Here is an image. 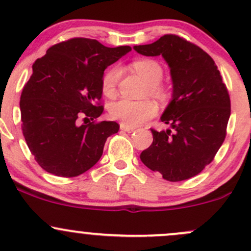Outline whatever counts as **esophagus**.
I'll list each match as a JSON object with an SVG mask.
<instances>
[{
  "instance_id": "obj_1",
  "label": "esophagus",
  "mask_w": 251,
  "mask_h": 251,
  "mask_svg": "<svg viewBox=\"0 0 251 251\" xmlns=\"http://www.w3.org/2000/svg\"><path fill=\"white\" fill-rule=\"evenodd\" d=\"M120 129H123V131H125V132H128V133H131V132H133L134 131V127H129V126H126V125H120Z\"/></svg>"
}]
</instances>
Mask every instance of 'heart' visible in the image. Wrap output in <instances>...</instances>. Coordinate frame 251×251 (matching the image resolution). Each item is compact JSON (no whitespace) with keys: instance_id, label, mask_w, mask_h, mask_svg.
I'll use <instances>...</instances> for the list:
<instances>
[{"instance_id":"b5f03b06","label":"heart","mask_w":251,"mask_h":251,"mask_svg":"<svg viewBox=\"0 0 251 251\" xmlns=\"http://www.w3.org/2000/svg\"><path fill=\"white\" fill-rule=\"evenodd\" d=\"M132 68L143 77L148 83V92L150 96L163 99L165 98V89L160 86L164 71L159 62L151 59L137 60L132 63ZM120 68L118 66L109 68L102 77L103 93L113 96L116 93L117 85L120 79ZM157 112V107L150 100L133 101L128 99H120L109 105V116L113 119L119 120L123 125L135 127L142 125L144 122L151 119Z\"/></svg>"}]
</instances>
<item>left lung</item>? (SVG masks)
<instances>
[{
	"instance_id": "left-lung-1",
	"label": "left lung",
	"mask_w": 251,
	"mask_h": 251,
	"mask_svg": "<svg viewBox=\"0 0 251 251\" xmlns=\"http://www.w3.org/2000/svg\"><path fill=\"white\" fill-rule=\"evenodd\" d=\"M133 48L145 56L162 55L172 80V99L160 117L171 128L151 129L153 142L140 160L166 180L195 177L226 139L230 98L220 71L208 53L177 35Z\"/></svg>"
}]
</instances>
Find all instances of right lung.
I'll return each mask as SVG.
<instances>
[{"mask_svg": "<svg viewBox=\"0 0 251 251\" xmlns=\"http://www.w3.org/2000/svg\"><path fill=\"white\" fill-rule=\"evenodd\" d=\"M128 51L129 46L109 48L75 37L54 45L34 62L20 109L25 142L45 171L75 177L100 159L106 139L119 131L116 122H94L103 111L98 103L103 72Z\"/></svg>", "mask_w": 251, "mask_h": 251, "instance_id": "obj_1", "label": "right lung"}]
</instances>
